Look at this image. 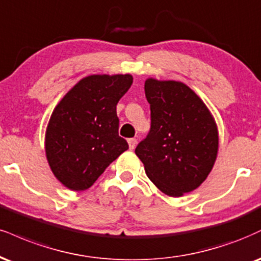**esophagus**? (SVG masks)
<instances>
[{"label":"esophagus","mask_w":261,"mask_h":261,"mask_svg":"<svg viewBox=\"0 0 261 261\" xmlns=\"http://www.w3.org/2000/svg\"><path fill=\"white\" fill-rule=\"evenodd\" d=\"M127 143H128V148H130V149H135V147H136L137 141H136V139H128V140H127Z\"/></svg>","instance_id":"34e87169"}]
</instances>
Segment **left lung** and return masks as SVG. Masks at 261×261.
<instances>
[{
	"mask_svg": "<svg viewBox=\"0 0 261 261\" xmlns=\"http://www.w3.org/2000/svg\"><path fill=\"white\" fill-rule=\"evenodd\" d=\"M149 134L135 149L147 176L163 193L181 197L198 188L215 164L218 125L212 112L181 81H144Z\"/></svg>",
	"mask_w": 261,
	"mask_h": 261,
	"instance_id": "8db88e82",
	"label": "left lung"
}]
</instances>
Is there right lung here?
Returning <instances> with one entry per match:
<instances>
[{
  "instance_id": "obj_1",
  "label": "right lung",
  "mask_w": 261,
  "mask_h": 261,
  "mask_svg": "<svg viewBox=\"0 0 261 261\" xmlns=\"http://www.w3.org/2000/svg\"><path fill=\"white\" fill-rule=\"evenodd\" d=\"M130 74H93L81 79L53 109L45 152L56 178L85 191L128 148L119 136L117 105L133 85Z\"/></svg>"
}]
</instances>
